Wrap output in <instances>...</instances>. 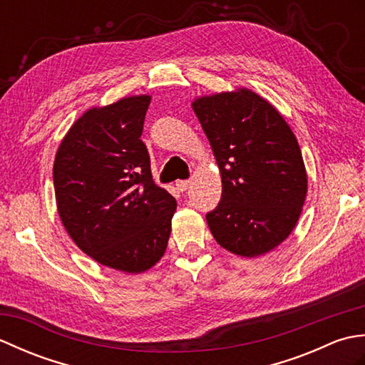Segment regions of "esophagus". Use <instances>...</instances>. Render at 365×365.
<instances>
[{
  "mask_svg": "<svg viewBox=\"0 0 365 365\" xmlns=\"http://www.w3.org/2000/svg\"><path fill=\"white\" fill-rule=\"evenodd\" d=\"M175 187L180 190V191H187L188 190V187H190V180H178L177 183H175Z\"/></svg>",
  "mask_w": 365,
  "mask_h": 365,
  "instance_id": "obj_1",
  "label": "esophagus"
}]
</instances>
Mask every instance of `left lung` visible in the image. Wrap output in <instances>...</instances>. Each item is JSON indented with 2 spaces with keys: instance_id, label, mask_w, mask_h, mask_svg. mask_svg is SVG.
<instances>
[{
  "instance_id": "1",
  "label": "left lung",
  "mask_w": 365,
  "mask_h": 365,
  "mask_svg": "<svg viewBox=\"0 0 365 365\" xmlns=\"http://www.w3.org/2000/svg\"><path fill=\"white\" fill-rule=\"evenodd\" d=\"M218 163L222 195L207 213L224 250L257 257L292 234L307 195L297 136L268 100L247 88L191 103Z\"/></svg>"
}]
</instances>
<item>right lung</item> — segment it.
I'll list each match as a JSON object with an SVG mask.
<instances>
[{"label":"right lung","mask_w":365,"mask_h":365,"mask_svg":"<svg viewBox=\"0 0 365 365\" xmlns=\"http://www.w3.org/2000/svg\"><path fill=\"white\" fill-rule=\"evenodd\" d=\"M150 96L94 106L73 122L53 165L59 218L100 265L144 273L165 255L177 202L155 185L141 141Z\"/></svg>","instance_id":"add662e5"}]
</instances>
